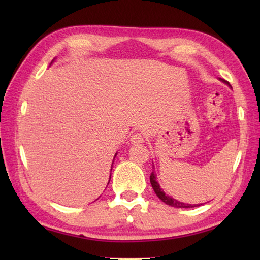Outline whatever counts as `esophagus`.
<instances>
[{
	"label": "esophagus",
	"mask_w": 260,
	"mask_h": 260,
	"mask_svg": "<svg viewBox=\"0 0 260 260\" xmlns=\"http://www.w3.org/2000/svg\"><path fill=\"white\" fill-rule=\"evenodd\" d=\"M131 142L132 144H141V143L144 142V137L140 133H135L131 136Z\"/></svg>",
	"instance_id": "1"
}]
</instances>
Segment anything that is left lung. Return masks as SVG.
Segmentation results:
<instances>
[{"instance_id":"obj_1","label":"left lung","mask_w":260,"mask_h":260,"mask_svg":"<svg viewBox=\"0 0 260 260\" xmlns=\"http://www.w3.org/2000/svg\"><path fill=\"white\" fill-rule=\"evenodd\" d=\"M221 81L225 82V84H228L227 81H224L223 79H220ZM229 85V84H228ZM154 167V165H153ZM154 169V168H153ZM150 181H151V184H152V187L154 192L156 193V196L161 199V200L164 202L169 204V206L171 207H174V208H194V207H199L200 204H187V203H183V202H180L178 200H175V199H173L172 197H169L168 194H165V192L161 189V186H159L158 182L156 181V174L155 172L151 173V176H150Z\"/></svg>"}]
</instances>
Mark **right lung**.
I'll return each mask as SVG.
<instances>
[{
  "label": "right lung",
  "instance_id": "1",
  "mask_svg": "<svg viewBox=\"0 0 260 260\" xmlns=\"http://www.w3.org/2000/svg\"><path fill=\"white\" fill-rule=\"evenodd\" d=\"M116 156V155H115ZM115 158V157H114ZM113 163H114V161H113ZM110 172H112V170H110ZM110 175H112V174H110ZM109 180H110V178H109ZM108 183H109V182H108Z\"/></svg>",
  "mask_w": 260,
  "mask_h": 260
}]
</instances>
